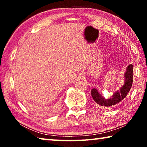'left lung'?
Returning a JSON list of instances; mask_svg holds the SVG:
<instances>
[{
  "label": "left lung",
  "instance_id": "obj_1",
  "mask_svg": "<svg viewBox=\"0 0 147 147\" xmlns=\"http://www.w3.org/2000/svg\"><path fill=\"white\" fill-rule=\"evenodd\" d=\"M133 82V65H129L126 68L124 73V84L119 90L114 92L113 94L109 98H105L98 93V90L95 88L91 89V96L96 105L102 108H113L116 104L120 102L121 100L126 97L128 92L132 86Z\"/></svg>",
  "mask_w": 147,
  "mask_h": 147
}]
</instances>
